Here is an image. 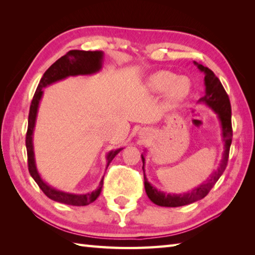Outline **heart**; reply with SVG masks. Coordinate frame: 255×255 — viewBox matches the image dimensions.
<instances>
[{"instance_id": "1", "label": "heart", "mask_w": 255, "mask_h": 255, "mask_svg": "<svg viewBox=\"0 0 255 255\" xmlns=\"http://www.w3.org/2000/svg\"><path fill=\"white\" fill-rule=\"evenodd\" d=\"M147 88L154 93L166 91V99L170 104L183 101L189 94L192 83L186 77H177L171 71H161L151 74L147 80Z\"/></svg>"}]
</instances>
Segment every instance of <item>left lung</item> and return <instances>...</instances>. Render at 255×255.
I'll return each instance as SVG.
<instances>
[{"mask_svg": "<svg viewBox=\"0 0 255 255\" xmlns=\"http://www.w3.org/2000/svg\"><path fill=\"white\" fill-rule=\"evenodd\" d=\"M194 64L198 68L200 72L205 74L204 84H205V95L202 99L198 100V103H204L209 106L216 114L220 122L221 126V136L224 141V154L221 160L220 166L217 169L209 180L200 184L199 186L193 188L191 192H186L183 194H166L162 191H158L154 186L151 185L148 182V178L144 174V155L141 154L142 159V170L144 177V188L148 197L152 203L162 207H180V206L192 204L194 202L204 198L209 193L211 188L219 180V177L223 174L227 163H228L229 150L232 141V127H231V106L228 94L226 93L223 84L219 79L216 77L215 73L207 67H204L203 64H199L194 61Z\"/></svg>", "mask_w": 255, "mask_h": 255, "instance_id": "1", "label": "left lung"}]
</instances>
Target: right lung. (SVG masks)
<instances>
[{"mask_svg":"<svg viewBox=\"0 0 255 255\" xmlns=\"http://www.w3.org/2000/svg\"><path fill=\"white\" fill-rule=\"evenodd\" d=\"M103 51H84V50H70L66 55L50 66V68L42 75L40 82L37 86L35 95L32 97L29 116H28V128L26 133V149H27V159H28V170L31 177L38 184L46 196L58 203L72 205V206H86L100 196L103 187V181L104 176L102 177L100 182V186L95 191L86 194H73L69 192H63L49 185L47 182L42 180L39 172L37 170L35 152H34V143H32V134H34L38 107L44 94V90L48 85L56 83L58 81L67 79L69 77H77V75H91L97 73L102 69L103 66ZM124 148H119L116 150H112L106 155L107 166L110 165L112 160L121 152Z\"/></svg>","mask_w":255,"mask_h":255,"instance_id":"obj_1","label":"right lung"}]
</instances>
